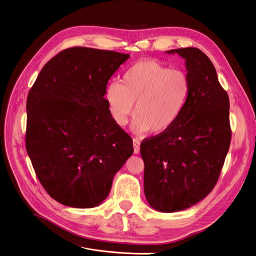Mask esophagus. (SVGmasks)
I'll list each match as a JSON object with an SVG mask.
<instances>
[{
    "label": "esophagus",
    "instance_id": "34e87169",
    "mask_svg": "<svg viewBox=\"0 0 256 256\" xmlns=\"http://www.w3.org/2000/svg\"><path fill=\"white\" fill-rule=\"evenodd\" d=\"M134 152L136 154H138V152H140V141L138 140V138H134Z\"/></svg>",
    "mask_w": 256,
    "mask_h": 256
}]
</instances>
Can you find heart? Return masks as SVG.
Returning <instances> with one entry per match:
<instances>
[{"label": "heart", "instance_id": "b5f03b06", "mask_svg": "<svg viewBox=\"0 0 256 256\" xmlns=\"http://www.w3.org/2000/svg\"><path fill=\"white\" fill-rule=\"evenodd\" d=\"M190 96L188 76L154 60H142L122 74V84H108L104 98L113 122L125 125L132 113V129L161 134L180 118Z\"/></svg>", "mask_w": 256, "mask_h": 256}]
</instances>
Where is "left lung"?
Returning <instances> with one entry per match:
<instances>
[{
  "instance_id": "obj_1",
  "label": "left lung",
  "mask_w": 256,
  "mask_h": 256,
  "mask_svg": "<svg viewBox=\"0 0 256 256\" xmlns=\"http://www.w3.org/2000/svg\"><path fill=\"white\" fill-rule=\"evenodd\" d=\"M186 60L190 96L173 125L141 143L148 204L174 212L198 203L219 180L230 148V99L214 64L198 48L166 51Z\"/></svg>"
}]
</instances>
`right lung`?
<instances>
[{
  "instance_id": "1",
  "label": "right lung",
  "mask_w": 256,
  "mask_h": 256,
  "mask_svg": "<svg viewBox=\"0 0 256 256\" xmlns=\"http://www.w3.org/2000/svg\"><path fill=\"white\" fill-rule=\"evenodd\" d=\"M129 58L65 49L42 67L28 92L26 152L44 189L60 204H102L134 152L132 138L113 122L104 98L108 82Z\"/></svg>"
}]
</instances>
